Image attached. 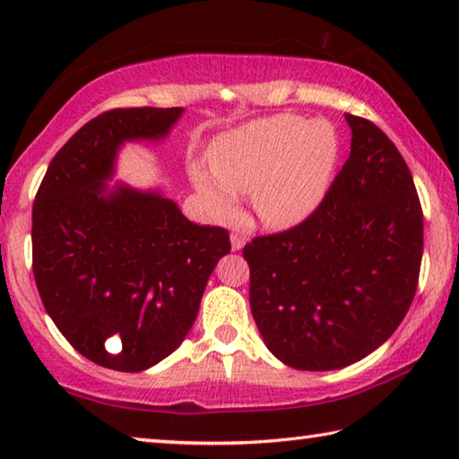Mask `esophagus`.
<instances>
[{
  "label": "esophagus",
  "mask_w": 459,
  "mask_h": 459,
  "mask_svg": "<svg viewBox=\"0 0 459 459\" xmlns=\"http://www.w3.org/2000/svg\"><path fill=\"white\" fill-rule=\"evenodd\" d=\"M230 247H232V251H240V248L245 247V238L240 237V235H237V232H232V235H230Z\"/></svg>",
  "instance_id": "34e87169"
}]
</instances>
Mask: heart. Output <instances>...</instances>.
I'll use <instances>...</instances> for the list:
<instances>
[{
    "instance_id": "1",
    "label": "heart",
    "mask_w": 459,
    "mask_h": 459,
    "mask_svg": "<svg viewBox=\"0 0 459 459\" xmlns=\"http://www.w3.org/2000/svg\"><path fill=\"white\" fill-rule=\"evenodd\" d=\"M342 142L333 123L281 113L224 134L212 168L194 161L192 182L219 221H235L238 194L251 192L261 222L290 229L306 221L328 194Z\"/></svg>"
}]
</instances>
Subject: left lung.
I'll use <instances>...</instances> for the list:
<instances>
[{
    "mask_svg": "<svg viewBox=\"0 0 459 459\" xmlns=\"http://www.w3.org/2000/svg\"><path fill=\"white\" fill-rule=\"evenodd\" d=\"M312 216L243 248L263 342L287 367H351L391 338L417 291L423 212L409 168L368 119Z\"/></svg>",
    "mask_w": 459,
    "mask_h": 459,
    "instance_id": "1",
    "label": "left lung"
}]
</instances>
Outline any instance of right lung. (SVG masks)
I'll return each instance as SVG.
<instances>
[{
    "label": "right lung",
    "instance_id": "add662e5",
    "mask_svg": "<svg viewBox=\"0 0 459 459\" xmlns=\"http://www.w3.org/2000/svg\"><path fill=\"white\" fill-rule=\"evenodd\" d=\"M184 108H113L54 155L32 208L46 312L99 367L142 372L182 344L229 232L200 227L161 190L108 184L126 143H160Z\"/></svg>",
    "mask_w": 459,
    "mask_h": 459
}]
</instances>
